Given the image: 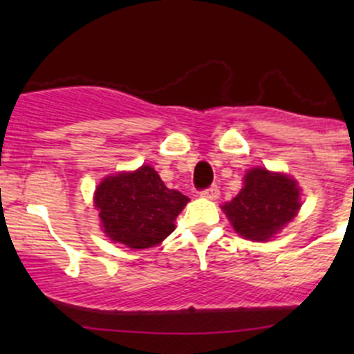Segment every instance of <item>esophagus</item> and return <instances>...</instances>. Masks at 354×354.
I'll use <instances>...</instances> for the list:
<instances>
[{
	"label": "esophagus",
	"mask_w": 354,
	"mask_h": 354,
	"mask_svg": "<svg viewBox=\"0 0 354 354\" xmlns=\"http://www.w3.org/2000/svg\"><path fill=\"white\" fill-rule=\"evenodd\" d=\"M200 195H202V197H205V198L216 200L217 197H219V187H217V185H212V187L205 188V190H203Z\"/></svg>",
	"instance_id": "obj_1"
}]
</instances>
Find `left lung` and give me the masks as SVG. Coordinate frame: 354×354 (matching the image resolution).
Returning a JSON list of instances; mask_svg holds the SVG:
<instances>
[{
    "label": "left lung",
    "instance_id": "obj_1",
    "mask_svg": "<svg viewBox=\"0 0 354 354\" xmlns=\"http://www.w3.org/2000/svg\"><path fill=\"white\" fill-rule=\"evenodd\" d=\"M301 207L299 188L292 178L253 167L245 174L243 188L223 210L234 231L245 240L269 241Z\"/></svg>",
    "mask_w": 354,
    "mask_h": 354
}]
</instances>
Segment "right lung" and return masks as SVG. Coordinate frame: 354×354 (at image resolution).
Masks as SVG:
<instances>
[{"mask_svg": "<svg viewBox=\"0 0 354 354\" xmlns=\"http://www.w3.org/2000/svg\"><path fill=\"white\" fill-rule=\"evenodd\" d=\"M188 200L178 190H169L151 166L104 178L94 194L106 236L133 250L166 240Z\"/></svg>", "mask_w": 354, "mask_h": 354, "instance_id": "add662e5", "label": "right lung"}]
</instances>
